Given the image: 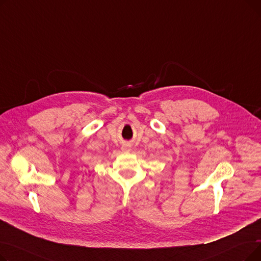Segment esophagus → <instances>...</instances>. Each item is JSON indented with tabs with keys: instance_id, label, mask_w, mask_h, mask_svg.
I'll return each instance as SVG.
<instances>
[{
	"instance_id": "esophagus-1",
	"label": "esophagus",
	"mask_w": 261,
	"mask_h": 261,
	"mask_svg": "<svg viewBox=\"0 0 261 261\" xmlns=\"http://www.w3.org/2000/svg\"><path fill=\"white\" fill-rule=\"evenodd\" d=\"M123 150H129V147H128V146H125V147H123Z\"/></svg>"
}]
</instances>
